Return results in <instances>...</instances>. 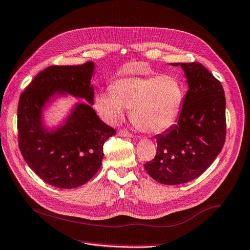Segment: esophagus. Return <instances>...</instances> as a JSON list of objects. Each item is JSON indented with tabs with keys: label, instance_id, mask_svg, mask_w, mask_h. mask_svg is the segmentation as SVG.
Instances as JSON below:
<instances>
[{
	"label": "esophagus",
	"instance_id": "esophagus-1",
	"mask_svg": "<svg viewBox=\"0 0 250 250\" xmlns=\"http://www.w3.org/2000/svg\"><path fill=\"white\" fill-rule=\"evenodd\" d=\"M118 135L123 136V137H133V134H131V133L127 132L126 130H119Z\"/></svg>",
	"mask_w": 250,
	"mask_h": 250
}]
</instances>
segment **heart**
Returning a JSON list of instances; mask_svg holds the SVG:
<instances>
[{"mask_svg": "<svg viewBox=\"0 0 250 250\" xmlns=\"http://www.w3.org/2000/svg\"><path fill=\"white\" fill-rule=\"evenodd\" d=\"M184 87L171 75L125 77L116 80L113 89L98 92L95 106L108 124H116L131 108L132 123L145 133L170 127L181 112Z\"/></svg>", "mask_w": 250, "mask_h": 250, "instance_id": "heart-1", "label": "heart"}]
</instances>
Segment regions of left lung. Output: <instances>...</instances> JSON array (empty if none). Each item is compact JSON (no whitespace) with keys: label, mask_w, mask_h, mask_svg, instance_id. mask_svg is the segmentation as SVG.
<instances>
[{"label":"left lung","mask_w":250,"mask_h":250,"mask_svg":"<svg viewBox=\"0 0 250 250\" xmlns=\"http://www.w3.org/2000/svg\"><path fill=\"white\" fill-rule=\"evenodd\" d=\"M181 66L188 90L176 125L155 136V158L144 165L159 183L182 184L199 177L222 151L226 138V99L222 84L199 62Z\"/></svg>","instance_id":"left-lung-1"}]
</instances>
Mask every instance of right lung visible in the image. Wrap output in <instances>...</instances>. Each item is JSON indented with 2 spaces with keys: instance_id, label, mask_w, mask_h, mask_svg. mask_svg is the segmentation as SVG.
I'll use <instances>...</instances> for the list:
<instances>
[{
  "instance_id": "1",
  "label": "right lung",
  "mask_w": 250,
  "mask_h": 250,
  "mask_svg": "<svg viewBox=\"0 0 250 250\" xmlns=\"http://www.w3.org/2000/svg\"><path fill=\"white\" fill-rule=\"evenodd\" d=\"M95 63L51 66L39 72L22 92L18 105L19 148L27 165L44 182L75 188L100 169L103 144L116 134L99 118L94 104ZM85 98L57 126L49 127L44 111L57 97Z\"/></svg>"
}]
</instances>
